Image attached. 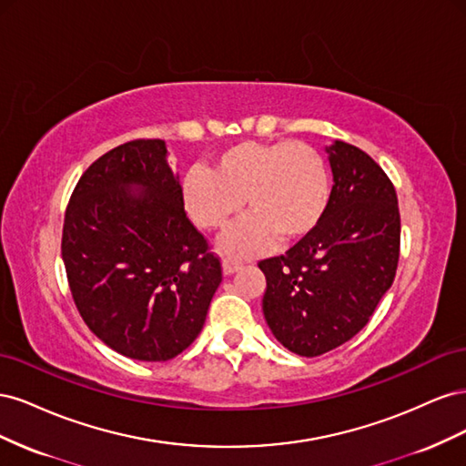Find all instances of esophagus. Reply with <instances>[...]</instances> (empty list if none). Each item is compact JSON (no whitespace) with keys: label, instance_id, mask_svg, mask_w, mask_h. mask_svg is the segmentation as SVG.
Masks as SVG:
<instances>
[{"label":"esophagus","instance_id":"1","mask_svg":"<svg viewBox=\"0 0 466 466\" xmlns=\"http://www.w3.org/2000/svg\"><path fill=\"white\" fill-rule=\"evenodd\" d=\"M241 266H243L241 260L231 258V257H225V258H223V274H225V276H231V274H235Z\"/></svg>","mask_w":466,"mask_h":466}]
</instances>
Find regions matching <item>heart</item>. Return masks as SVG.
I'll list each match as a JSON object with an SVG mask.
<instances>
[{"label":"heart","instance_id":"b5f03b06","mask_svg":"<svg viewBox=\"0 0 466 466\" xmlns=\"http://www.w3.org/2000/svg\"><path fill=\"white\" fill-rule=\"evenodd\" d=\"M180 198L204 231H223L245 208L248 216L223 248L247 255L279 241H299L320 223L330 200L329 168L307 144L238 142L182 177Z\"/></svg>","mask_w":466,"mask_h":466}]
</instances>
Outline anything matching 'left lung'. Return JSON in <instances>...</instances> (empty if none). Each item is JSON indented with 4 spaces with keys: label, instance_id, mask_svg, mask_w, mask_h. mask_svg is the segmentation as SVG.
I'll return each mask as SVG.
<instances>
[{
    "label": "left lung",
    "instance_id": "left-lung-1",
    "mask_svg": "<svg viewBox=\"0 0 466 466\" xmlns=\"http://www.w3.org/2000/svg\"><path fill=\"white\" fill-rule=\"evenodd\" d=\"M327 153L334 185L320 223L286 255L258 262L268 327L303 358L342 346L370 322L400 250L399 200L383 168L338 139Z\"/></svg>",
    "mask_w": 466,
    "mask_h": 466
}]
</instances>
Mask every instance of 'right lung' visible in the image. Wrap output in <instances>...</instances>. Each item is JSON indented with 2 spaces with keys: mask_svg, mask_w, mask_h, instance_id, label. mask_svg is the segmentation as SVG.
I'll list each match as a JSON object with an SVG mask.
<instances>
[{
  "mask_svg": "<svg viewBox=\"0 0 466 466\" xmlns=\"http://www.w3.org/2000/svg\"><path fill=\"white\" fill-rule=\"evenodd\" d=\"M62 258L91 332L139 361L185 351L221 284L219 258L187 218L163 139L122 144L81 175Z\"/></svg>",
  "mask_w": 466,
  "mask_h": 466,
  "instance_id": "obj_1",
  "label": "right lung"
}]
</instances>
